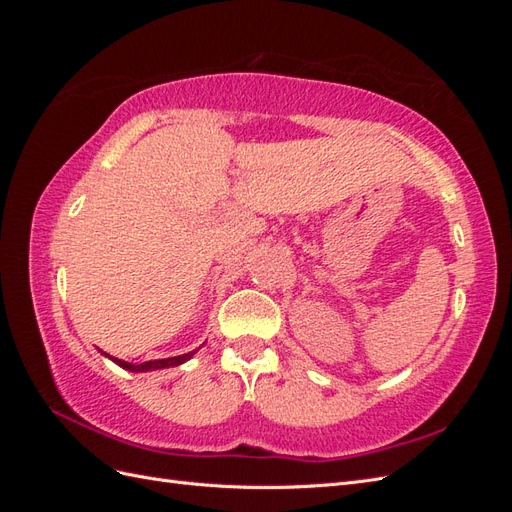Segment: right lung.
<instances>
[{
	"label": "right lung",
	"mask_w": 512,
	"mask_h": 512,
	"mask_svg": "<svg viewBox=\"0 0 512 512\" xmlns=\"http://www.w3.org/2000/svg\"><path fill=\"white\" fill-rule=\"evenodd\" d=\"M106 354V352H104ZM194 352H188V354H181V356H170V359H160V361H147V363H141V365H132L128 361H121V359H113V356H108V359H113L119 367L123 369H130V371H149V369H164V367H177L181 363H185L190 359Z\"/></svg>",
	"instance_id": "add662e5"
}]
</instances>
